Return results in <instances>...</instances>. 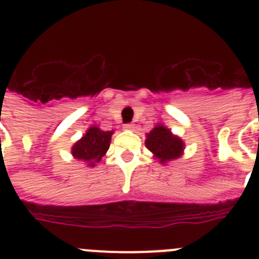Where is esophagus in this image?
Here are the masks:
<instances>
[{
    "label": "esophagus",
    "instance_id": "obj_1",
    "mask_svg": "<svg viewBox=\"0 0 259 259\" xmlns=\"http://www.w3.org/2000/svg\"><path fill=\"white\" fill-rule=\"evenodd\" d=\"M124 130H134V124L132 123H127V124H124Z\"/></svg>",
    "mask_w": 259,
    "mask_h": 259
}]
</instances>
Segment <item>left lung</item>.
<instances>
[{
    "instance_id": "8db88e82",
    "label": "left lung",
    "mask_w": 259,
    "mask_h": 259,
    "mask_svg": "<svg viewBox=\"0 0 259 259\" xmlns=\"http://www.w3.org/2000/svg\"><path fill=\"white\" fill-rule=\"evenodd\" d=\"M146 148L154 154L161 163L178 159L183 154L184 143L180 137L172 135V132L164 125L158 124L146 135Z\"/></svg>"
}]
</instances>
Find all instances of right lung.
<instances>
[{
	"mask_svg": "<svg viewBox=\"0 0 259 259\" xmlns=\"http://www.w3.org/2000/svg\"><path fill=\"white\" fill-rule=\"evenodd\" d=\"M111 135L113 131H102L96 125L89 127L85 135L74 144L71 153L79 161L87 162L89 167H95L106 154Z\"/></svg>",
	"mask_w": 259,
	"mask_h": 259,
	"instance_id": "obj_1",
	"label": "right lung"
}]
</instances>
